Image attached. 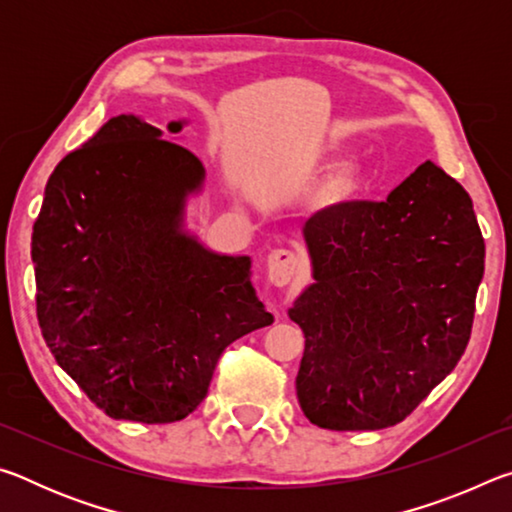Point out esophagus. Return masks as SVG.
Returning <instances> with one entry per match:
<instances>
[{"instance_id":"obj_1","label":"esophagus","mask_w":512,"mask_h":512,"mask_svg":"<svg viewBox=\"0 0 512 512\" xmlns=\"http://www.w3.org/2000/svg\"><path fill=\"white\" fill-rule=\"evenodd\" d=\"M268 282L275 287H287L298 271V255L287 248H275L266 257Z\"/></svg>"}]
</instances>
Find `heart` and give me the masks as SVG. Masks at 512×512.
Instances as JSON below:
<instances>
[{"instance_id": "heart-1", "label": "heart", "mask_w": 512, "mask_h": 512, "mask_svg": "<svg viewBox=\"0 0 512 512\" xmlns=\"http://www.w3.org/2000/svg\"><path fill=\"white\" fill-rule=\"evenodd\" d=\"M354 187V176L352 173H339V176L332 178L325 187V196L329 201H339L345 194H350Z\"/></svg>"}]
</instances>
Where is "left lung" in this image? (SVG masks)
Segmentation results:
<instances>
[{"instance_id":"1","label":"left lung","mask_w":512,"mask_h":512,"mask_svg":"<svg viewBox=\"0 0 512 512\" xmlns=\"http://www.w3.org/2000/svg\"><path fill=\"white\" fill-rule=\"evenodd\" d=\"M302 237L314 282L289 309L305 332L300 409L332 431L393 427L470 341L485 259L472 198L427 160L386 201L327 207Z\"/></svg>"}]
</instances>
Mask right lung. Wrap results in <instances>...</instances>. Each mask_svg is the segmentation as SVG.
I'll return each mask as SVG.
<instances>
[{"mask_svg":"<svg viewBox=\"0 0 512 512\" xmlns=\"http://www.w3.org/2000/svg\"><path fill=\"white\" fill-rule=\"evenodd\" d=\"M137 115L106 121L58 162L33 225L38 320L51 354L115 420L162 424L203 402L232 341L273 323L250 257L187 228L205 167Z\"/></svg>","mask_w":512,"mask_h":512,"instance_id":"obj_1","label":"right lung"}]
</instances>
